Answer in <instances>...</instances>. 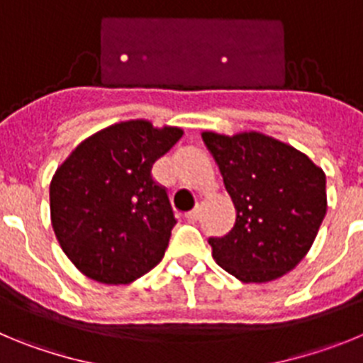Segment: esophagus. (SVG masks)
Segmentation results:
<instances>
[{
	"label": "esophagus",
	"instance_id": "1",
	"mask_svg": "<svg viewBox=\"0 0 363 363\" xmlns=\"http://www.w3.org/2000/svg\"><path fill=\"white\" fill-rule=\"evenodd\" d=\"M198 216H200V209H198V207H196V209H192L191 213L185 214V218H187L189 221H196Z\"/></svg>",
	"mask_w": 363,
	"mask_h": 363
}]
</instances>
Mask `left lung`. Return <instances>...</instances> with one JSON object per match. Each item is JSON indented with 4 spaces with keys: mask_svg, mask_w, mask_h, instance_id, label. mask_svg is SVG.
Instances as JSON below:
<instances>
[{
    "mask_svg": "<svg viewBox=\"0 0 363 363\" xmlns=\"http://www.w3.org/2000/svg\"><path fill=\"white\" fill-rule=\"evenodd\" d=\"M236 209L234 227L209 238L213 258L245 284L293 271L327 211L325 174L306 154L262 133L201 134Z\"/></svg>",
    "mask_w": 363,
    "mask_h": 363,
    "instance_id": "obj_1",
    "label": "left lung"
}]
</instances>
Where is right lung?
<instances>
[{"label": "right lung", "instance_id": "right-lung-1", "mask_svg": "<svg viewBox=\"0 0 363 363\" xmlns=\"http://www.w3.org/2000/svg\"><path fill=\"white\" fill-rule=\"evenodd\" d=\"M184 130L129 120L83 140L50 182V221L85 277L130 284L162 262L176 223L165 187L150 174Z\"/></svg>", "mask_w": 363, "mask_h": 363}]
</instances>
